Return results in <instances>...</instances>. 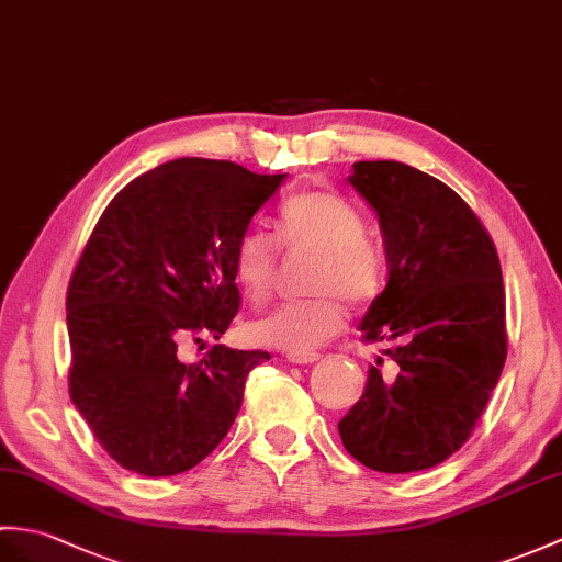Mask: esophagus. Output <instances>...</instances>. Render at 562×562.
Masks as SVG:
<instances>
[{
  "mask_svg": "<svg viewBox=\"0 0 562 562\" xmlns=\"http://www.w3.org/2000/svg\"><path fill=\"white\" fill-rule=\"evenodd\" d=\"M286 361L299 363V367H306V363L321 361V355H316V351H306V355H286Z\"/></svg>",
  "mask_w": 562,
  "mask_h": 562,
  "instance_id": "1",
  "label": "esophagus"
}]
</instances>
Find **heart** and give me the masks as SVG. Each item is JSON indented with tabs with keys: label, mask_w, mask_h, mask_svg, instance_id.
Wrapping results in <instances>:
<instances>
[{
	"label": "heart",
	"mask_w": 562,
	"mask_h": 562,
	"mask_svg": "<svg viewBox=\"0 0 562 562\" xmlns=\"http://www.w3.org/2000/svg\"><path fill=\"white\" fill-rule=\"evenodd\" d=\"M278 244L286 254L316 256L308 272L306 302L284 304L249 325L256 345L306 355L345 328L342 299L371 304L385 282L383 256L367 239L359 207L335 191H306L286 203L276 222ZM234 280L251 304H263L276 282L278 251L268 234L251 229L234 249Z\"/></svg>",
	"instance_id": "b5f03b06"
}]
</instances>
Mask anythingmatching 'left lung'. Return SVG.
<instances>
[{
	"mask_svg": "<svg viewBox=\"0 0 562 562\" xmlns=\"http://www.w3.org/2000/svg\"><path fill=\"white\" fill-rule=\"evenodd\" d=\"M349 184L383 234L387 284L359 330L397 363L367 387L337 430L351 458L385 474L446 462L472 434L507 357L501 260L458 193L395 160L355 162Z\"/></svg>",
	"mask_w": 562,
	"mask_h": 562,
	"instance_id": "8db88e82",
	"label": "left lung"
}]
</instances>
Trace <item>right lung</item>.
Listing matches in <instances>:
<instances>
[{"label":"right lung","instance_id":"1","mask_svg":"<svg viewBox=\"0 0 562 562\" xmlns=\"http://www.w3.org/2000/svg\"><path fill=\"white\" fill-rule=\"evenodd\" d=\"M286 175L179 158L114 195L67 292L69 393L114 462L143 476L195 467L227 436L246 375L268 351L215 345L199 363L179 345L220 340L239 311L234 249Z\"/></svg>","mask_w":562,"mask_h":562}]
</instances>
